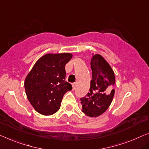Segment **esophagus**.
Here are the masks:
<instances>
[{
    "label": "esophagus",
    "mask_w": 149,
    "mask_h": 149,
    "mask_svg": "<svg viewBox=\"0 0 149 149\" xmlns=\"http://www.w3.org/2000/svg\"><path fill=\"white\" fill-rule=\"evenodd\" d=\"M72 88H73V90H74L75 89V83L72 84Z\"/></svg>",
    "instance_id": "1"
}]
</instances>
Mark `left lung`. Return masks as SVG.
<instances>
[{"mask_svg": "<svg viewBox=\"0 0 149 149\" xmlns=\"http://www.w3.org/2000/svg\"><path fill=\"white\" fill-rule=\"evenodd\" d=\"M92 79L88 94L80 99L82 112L86 116L97 117L106 112L114 96L115 76L114 71L100 54L91 59Z\"/></svg>", "mask_w": 149, "mask_h": 149, "instance_id": "1", "label": "left lung"}]
</instances>
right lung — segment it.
Here are the masks:
<instances>
[{
	"mask_svg": "<svg viewBox=\"0 0 149 149\" xmlns=\"http://www.w3.org/2000/svg\"><path fill=\"white\" fill-rule=\"evenodd\" d=\"M70 53H47L36 61L26 75V97L39 114L50 116L60 108L62 98L72 85L65 78V65L72 58Z\"/></svg>",
	"mask_w": 149,
	"mask_h": 149,
	"instance_id": "obj_1",
	"label": "right lung"
}]
</instances>
